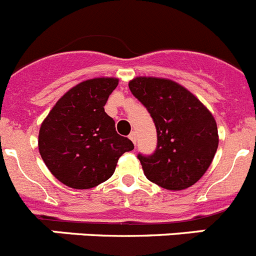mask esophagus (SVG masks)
Masks as SVG:
<instances>
[{"label":"esophagus","mask_w":256,"mask_h":256,"mask_svg":"<svg viewBox=\"0 0 256 256\" xmlns=\"http://www.w3.org/2000/svg\"><path fill=\"white\" fill-rule=\"evenodd\" d=\"M136 138H137V137H136V132L130 133V140L133 142V144H136Z\"/></svg>","instance_id":"esophagus-1"}]
</instances>
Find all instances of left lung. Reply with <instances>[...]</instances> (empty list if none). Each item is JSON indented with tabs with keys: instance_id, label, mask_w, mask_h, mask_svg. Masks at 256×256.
Masks as SVG:
<instances>
[{
	"instance_id": "1",
	"label": "left lung",
	"mask_w": 256,
	"mask_h": 256,
	"mask_svg": "<svg viewBox=\"0 0 256 256\" xmlns=\"http://www.w3.org/2000/svg\"><path fill=\"white\" fill-rule=\"evenodd\" d=\"M128 86L148 108L158 132L155 152L138 155L146 178L169 191L195 184L218 148V128L212 112L195 94L170 79L136 76Z\"/></svg>"
}]
</instances>
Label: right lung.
Listing matches in <instances>:
<instances>
[{
  "instance_id": "obj_1",
  "label": "right lung",
  "mask_w": 256,
  "mask_h": 256,
  "mask_svg": "<svg viewBox=\"0 0 256 256\" xmlns=\"http://www.w3.org/2000/svg\"><path fill=\"white\" fill-rule=\"evenodd\" d=\"M118 83L110 76L78 83L40 124L38 150L52 176L65 186H98L114 174L118 159L134 148L130 140L118 134L114 119L104 108Z\"/></svg>"
}]
</instances>
